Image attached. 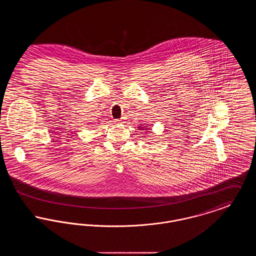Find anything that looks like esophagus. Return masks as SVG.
I'll use <instances>...</instances> for the list:
<instances>
[{
    "label": "esophagus",
    "instance_id": "1",
    "mask_svg": "<svg viewBox=\"0 0 256 256\" xmlns=\"http://www.w3.org/2000/svg\"><path fill=\"white\" fill-rule=\"evenodd\" d=\"M116 122H120V124H124L122 119H119V120H116Z\"/></svg>",
    "mask_w": 256,
    "mask_h": 256
}]
</instances>
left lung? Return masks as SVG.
I'll use <instances>...</instances> for the list:
<instances>
[{"label": "left lung", "mask_w": 256, "mask_h": 256, "mask_svg": "<svg viewBox=\"0 0 256 256\" xmlns=\"http://www.w3.org/2000/svg\"><path fill=\"white\" fill-rule=\"evenodd\" d=\"M140 130H141V128H140ZM144 130H146V128H144Z\"/></svg>", "instance_id": "8db88e82"}]
</instances>
